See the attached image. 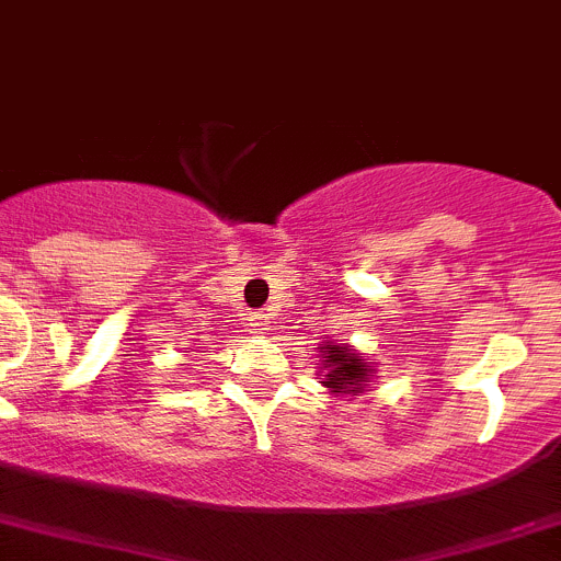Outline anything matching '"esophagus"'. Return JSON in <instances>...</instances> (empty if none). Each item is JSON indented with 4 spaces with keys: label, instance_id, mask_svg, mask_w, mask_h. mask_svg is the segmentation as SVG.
<instances>
[{
    "label": "esophagus",
    "instance_id": "1",
    "mask_svg": "<svg viewBox=\"0 0 561 561\" xmlns=\"http://www.w3.org/2000/svg\"><path fill=\"white\" fill-rule=\"evenodd\" d=\"M250 328H253L255 333H266V330H270V313H261V311L250 313Z\"/></svg>",
    "mask_w": 561,
    "mask_h": 561
}]
</instances>
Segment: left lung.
<instances>
[{
	"label": "left lung",
	"mask_w": 561,
	"mask_h": 561,
	"mask_svg": "<svg viewBox=\"0 0 561 561\" xmlns=\"http://www.w3.org/2000/svg\"><path fill=\"white\" fill-rule=\"evenodd\" d=\"M322 352V386L328 388L330 393H364V388L369 386L371 377H375V369L366 364V357L360 352L350 350L346 344H333L328 341L324 346H319Z\"/></svg>",
	"instance_id": "left-lung-1"
}]
</instances>
